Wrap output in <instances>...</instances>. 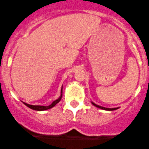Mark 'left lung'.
<instances>
[{
    "mask_svg": "<svg viewBox=\"0 0 149 149\" xmlns=\"http://www.w3.org/2000/svg\"><path fill=\"white\" fill-rule=\"evenodd\" d=\"M91 104H92L94 106H95L96 107H98L100 108V109H104V110H107V111H113V110H116V109H118L119 107H116V108H106V107H102V106H100V105H97L95 103H94L93 102H91Z\"/></svg>",
    "mask_w": 149,
    "mask_h": 149,
    "instance_id": "1",
    "label": "left lung"
}]
</instances>
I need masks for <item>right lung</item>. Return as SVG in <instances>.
I'll return each mask as SVG.
<instances>
[{"label": "right lung", "instance_id": "obj_1", "mask_svg": "<svg viewBox=\"0 0 149 149\" xmlns=\"http://www.w3.org/2000/svg\"><path fill=\"white\" fill-rule=\"evenodd\" d=\"M62 91H63V87L61 88V96L59 97V98L57 99L56 100H55L54 102H52V103L50 105H49V106H41V105H31V104H29L27 103H25V102H23L24 104L26 106H27L28 107H29L30 109H34V110H37V111H44V110H47V109H50V108H52L53 107H55V105L57 104L58 102H59L61 100V98H62Z\"/></svg>", "mask_w": 149, "mask_h": 149}]
</instances>
